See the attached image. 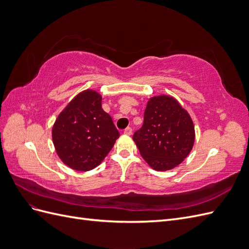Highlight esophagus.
Masks as SVG:
<instances>
[{
  "instance_id": "34e87169",
  "label": "esophagus",
  "mask_w": 249,
  "mask_h": 249,
  "mask_svg": "<svg viewBox=\"0 0 249 249\" xmlns=\"http://www.w3.org/2000/svg\"><path fill=\"white\" fill-rule=\"evenodd\" d=\"M124 133L125 134V135H132V127H130V126H127L126 129L124 131Z\"/></svg>"
}]
</instances>
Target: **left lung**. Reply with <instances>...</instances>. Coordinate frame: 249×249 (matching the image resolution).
Segmentation results:
<instances>
[{
  "instance_id": "8db88e82",
  "label": "left lung",
  "mask_w": 249,
  "mask_h": 249,
  "mask_svg": "<svg viewBox=\"0 0 249 249\" xmlns=\"http://www.w3.org/2000/svg\"><path fill=\"white\" fill-rule=\"evenodd\" d=\"M143 159L158 171L177 167L194 144L192 119L178 102L169 95L149 99L141 129L133 135Z\"/></svg>"
}]
</instances>
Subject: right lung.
Masks as SVG:
<instances>
[{
  "instance_id": "add662e5",
  "label": "right lung",
  "mask_w": 249,
  "mask_h": 249,
  "mask_svg": "<svg viewBox=\"0 0 249 249\" xmlns=\"http://www.w3.org/2000/svg\"><path fill=\"white\" fill-rule=\"evenodd\" d=\"M61 161L79 171L102 163L119 137L111 116L102 108V95L91 89L74 96L60 113L52 130Z\"/></svg>"
}]
</instances>
